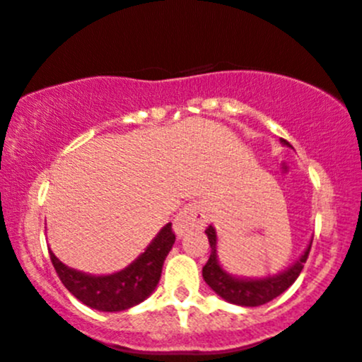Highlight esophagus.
<instances>
[{
    "label": "esophagus",
    "mask_w": 362,
    "mask_h": 362,
    "mask_svg": "<svg viewBox=\"0 0 362 362\" xmlns=\"http://www.w3.org/2000/svg\"><path fill=\"white\" fill-rule=\"evenodd\" d=\"M208 222V211L203 202H191L177 214L174 220V232L185 235L193 228H202Z\"/></svg>",
    "instance_id": "1"
}]
</instances>
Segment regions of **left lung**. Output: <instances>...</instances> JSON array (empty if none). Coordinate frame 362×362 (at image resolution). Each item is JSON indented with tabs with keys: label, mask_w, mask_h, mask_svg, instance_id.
<instances>
[{
	"label": "left lung",
	"mask_w": 362,
	"mask_h": 362,
	"mask_svg": "<svg viewBox=\"0 0 362 362\" xmlns=\"http://www.w3.org/2000/svg\"><path fill=\"white\" fill-rule=\"evenodd\" d=\"M283 142L288 144L286 140H283ZM205 232L208 235V242H210L211 254L208 257L206 264L203 266V279H205L208 286L216 295L222 296L223 300L230 301V303L242 305V307H259V305H264L267 301L274 300L276 296L286 291L300 276L303 264L308 259L310 249H312V244H310L303 256L290 269L284 271V273L269 276V278L264 279H237L225 273L218 264V259H216L215 228L210 225Z\"/></svg>",
	"instance_id": "1"
}]
</instances>
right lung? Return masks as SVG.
<instances>
[{
    "label": "right lung",
    "instance_id": "obj_1",
    "mask_svg": "<svg viewBox=\"0 0 362 362\" xmlns=\"http://www.w3.org/2000/svg\"><path fill=\"white\" fill-rule=\"evenodd\" d=\"M174 240L173 225L168 223L139 259L120 273L108 276H89L71 269L54 252L49 254L59 279L79 301L100 312H122L139 305L156 290Z\"/></svg>",
    "mask_w": 362,
    "mask_h": 362
}]
</instances>
